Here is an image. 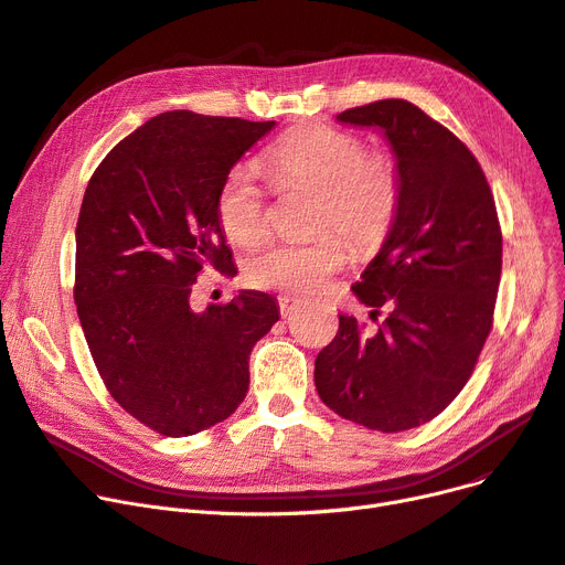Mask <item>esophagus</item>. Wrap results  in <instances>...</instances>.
<instances>
[{"instance_id":"34e87169","label":"esophagus","mask_w":565,"mask_h":565,"mask_svg":"<svg viewBox=\"0 0 565 565\" xmlns=\"http://www.w3.org/2000/svg\"><path fill=\"white\" fill-rule=\"evenodd\" d=\"M300 307V300H296V298H288V296H281L279 298V311H281V317H288V315H294V311Z\"/></svg>"}]
</instances>
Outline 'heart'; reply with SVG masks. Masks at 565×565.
I'll return each mask as SVG.
<instances>
[{
	"label": "heart",
	"mask_w": 565,
	"mask_h": 565,
	"mask_svg": "<svg viewBox=\"0 0 565 565\" xmlns=\"http://www.w3.org/2000/svg\"><path fill=\"white\" fill-rule=\"evenodd\" d=\"M263 170L277 188H315L311 225L332 226L307 242L269 244L246 263V281L265 290L309 296L347 263V242L359 250L377 248L401 209V177L386 153H365L351 132L309 125L286 132L263 156ZM227 239L254 246L267 235V195L248 167L230 170L216 198Z\"/></svg>",
	"instance_id": "heart-1"
}]
</instances>
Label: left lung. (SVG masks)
Wrapping results in <instances>:
<instances>
[{"label":"left lung","mask_w":565,"mask_h":565,"mask_svg":"<svg viewBox=\"0 0 565 565\" xmlns=\"http://www.w3.org/2000/svg\"><path fill=\"white\" fill-rule=\"evenodd\" d=\"M340 122L380 128L401 177V209L380 254L351 286L388 309L365 338L340 315L319 351L321 401L370 430L398 433L440 414L470 380L491 326L503 235L487 177L468 146L407 99L347 109Z\"/></svg>","instance_id":"obj_1"}]
</instances>
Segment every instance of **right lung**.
<instances>
[{"label":"right lung","instance_id":"obj_1","mask_svg":"<svg viewBox=\"0 0 565 565\" xmlns=\"http://www.w3.org/2000/svg\"><path fill=\"white\" fill-rule=\"evenodd\" d=\"M275 120L167 111L99 162L76 223L74 302L111 398L167 437L233 414L248 356L279 321L275 298L242 290L193 311L202 269L237 275L216 214L218 188Z\"/></svg>","mask_w":565,"mask_h":565}]
</instances>
